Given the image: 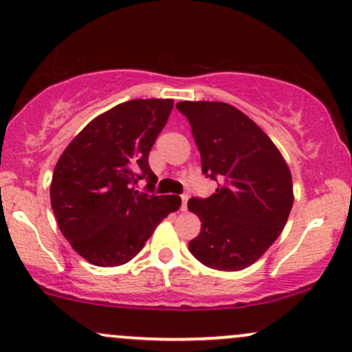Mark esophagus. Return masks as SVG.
Segmentation results:
<instances>
[{"mask_svg":"<svg viewBox=\"0 0 352 352\" xmlns=\"http://www.w3.org/2000/svg\"><path fill=\"white\" fill-rule=\"evenodd\" d=\"M187 201H188V193H184V195H182V212H185V210H187Z\"/></svg>","mask_w":352,"mask_h":352,"instance_id":"34e87169","label":"esophagus"}]
</instances>
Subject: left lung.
<instances>
[{
  "label": "left lung",
  "instance_id": "left-lung-1",
  "mask_svg": "<svg viewBox=\"0 0 352 352\" xmlns=\"http://www.w3.org/2000/svg\"><path fill=\"white\" fill-rule=\"evenodd\" d=\"M199 147L201 173L217 182L208 199L192 197L200 235L188 250L200 263L221 272L253 265L274 243L293 207V182L276 145L236 107L184 100Z\"/></svg>",
  "mask_w": 352,
  "mask_h": 352
}]
</instances>
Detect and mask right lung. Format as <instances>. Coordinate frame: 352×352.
<instances>
[{
	"instance_id": "add662e5",
	"label": "right lung",
	"mask_w": 352,
	"mask_h": 352,
	"mask_svg": "<svg viewBox=\"0 0 352 352\" xmlns=\"http://www.w3.org/2000/svg\"><path fill=\"white\" fill-rule=\"evenodd\" d=\"M172 99H134L96 117L67 145L51 184L59 230L84 260L98 266L131 261L180 197L153 195L152 145L167 124ZM140 179L147 192H139Z\"/></svg>"
}]
</instances>
